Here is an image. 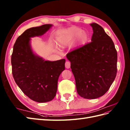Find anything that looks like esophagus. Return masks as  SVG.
Wrapping results in <instances>:
<instances>
[{
    "instance_id": "obj_1",
    "label": "esophagus",
    "mask_w": 130,
    "mask_h": 130,
    "mask_svg": "<svg viewBox=\"0 0 130 130\" xmlns=\"http://www.w3.org/2000/svg\"><path fill=\"white\" fill-rule=\"evenodd\" d=\"M65 66L66 68H69L71 67V62L69 61H66V63H65Z\"/></svg>"
}]
</instances>
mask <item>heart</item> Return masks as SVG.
<instances>
[{"label": "heart", "instance_id": "1", "mask_svg": "<svg viewBox=\"0 0 130 130\" xmlns=\"http://www.w3.org/2000/svg\"><path fill=\"white\" fill-rule=\"evenodd\" d=\"M80 43H84L88 39V34L85 31L78 27H73L63 32L57 39V42L61 47H64L75 39Z\"/></svg>", "mask_w": 130, "mask_h": 130}]
</instances>
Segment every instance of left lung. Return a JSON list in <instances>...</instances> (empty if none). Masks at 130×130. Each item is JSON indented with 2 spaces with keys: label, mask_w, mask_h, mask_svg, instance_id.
Instances as JSON below:
<instances>
[{
  "label": "left lung",
  "mask_w": 130,
  "mask_h": 130,
  "mask_svg": "<svg viewBox=\"0 0 130 130\" xmlns=\"http://www.w3.org/2000/svg\"><path fill=\"white\" fill-rule=\"evenodd\" d=\"M91 42L68 52L77 93L84 99H96L109 89L116 76L118 53L112 39L96 23Z\"/></svg>",
  "instance_id": "obj_1"
}]
</instances>
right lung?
<instances>
[{"mask_svg":"<svg viewBox=\"0 0 130 130\" xmlns=\"http://www.w3.org/2000/svg\"><path fill=\"white\" fill-rule=\"evenodd\" d=\"M51 26L45 24L26 30L16 40L11 55L15 82L27 97L38 103L48 102L55 97L59 76L65 69L64 59L44 61L31 49L30 37L42 35Z\"/></svg>","mask_w":130,"mask_h":130,"instance_id":"obj_1","label":"right lung"}]
</instances>
